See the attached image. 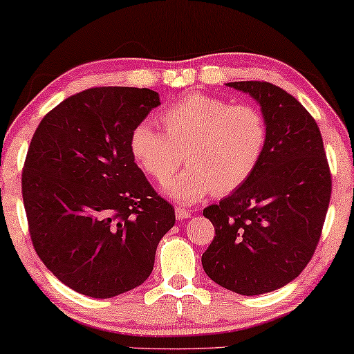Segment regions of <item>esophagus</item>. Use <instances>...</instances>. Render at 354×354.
Masks as SVG:
<instances>
[{
	"label": "esophagus",
	"instance_id": "34e87169",
	"mask_svg": "<svg viewBox=\"0 0 354 354\" xmlns=\"http://www.w3.org/2000/svg\"><path fill=\"white\" fill-rule=\"evenodd\" d=\"M189 216H191V212L187 210V208L176 207V218L177 219H185V218H189Z\"/></svg>",
	"mask_w": 354,
	"mask_h": 354
}]
</instances>
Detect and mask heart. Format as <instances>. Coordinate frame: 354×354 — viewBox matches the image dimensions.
Segmentation results:
<instances>
[{
  "instance_id": "obj_1",
  "label": "heart",
  "mask_w": 354,
  "mask_h": 354,
  "mask_svg": "<svg viewBox=\"0 0 354 354\" xmlns=\"http://www.w3.org/2000/svg\"><path fill=\"white\" fill-rule=\"evenodd\" d=\"M161 131L139 122L130 150L138 165L156 182L176 174L185 155L189 166L166 185L172 199L193 204L216 191L243 187L260 165L268 144V122L257 106L232 105L221 97L189 94L161 114Z\"/></svg>"
}]
</instances>
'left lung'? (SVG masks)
I'll use <instances>...</instances> for the list:
<instances>
[{"label": "left lung", "mask_w": 354, "mask_h": 354, "mask_svg": "<svg viewBox=\"0 0 354 354\" xmlns=\"http://www.w3.org/2000/svg\"><path fill=\"white\" fill-rule=\"evenodd\" d=\"M227 86L260 103L268 144L251 178L202 212L215 225L202 266L221 287L252 297L283 287L309 263L333 180L320 129L297 98L266 81Z\"/></svg>", "instance_id": "obj_1"}]
</instances>
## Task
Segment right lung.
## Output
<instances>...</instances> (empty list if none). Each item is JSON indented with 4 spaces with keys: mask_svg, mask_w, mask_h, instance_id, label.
<instances>
[{
    "mask_svg": "<svg viewBox=\"0 0 354 354\" xmlns=\"http://www.w3.org/2000/svg\"><path fill=\"white\" fill-rule=\"evenodd\" d=\"M160 105L147 88L102 86L40 120L21 172L32 246L72 290L111 298L147 279L176 212L135 163L130 136Z\"/></svg>",
    "mask_w": 354,
    "mask_h": 354,
    "instance_id": "right-lung-1",
    "label": "right lung"
}]
</instances>
